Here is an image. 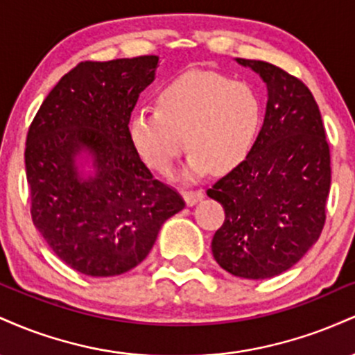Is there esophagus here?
I'll list each match as a JSON object with an SVG mask.
<instances>
[{
	"instance_id": "obj_1",
	"label": "esophagus",
	"mask_w": 355,
	"mask_h": 355,
	"mask_svg": "<svg viewBox=\"0 0 355 355\" xmlns=\"http://www.w3.org/2000/svg\"><path fill=\"white\" fill-rule=\"evenodd\" d=\"M183 198H185L187 205L191 207V205H195L197 202L202 200L203 191L202 190H185L183 191Z\"/></svg>"
}]
</instances>
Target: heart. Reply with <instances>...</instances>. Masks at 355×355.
<instances>
[{
	"label": "heart",
	"mask_w": 355,
	"mask_h": 355,
	"mask_svg": "<svg viewBox=\"0 0 355 355\" xmlns=\"http://www.w3.org/2000/svg\"><path fill=\"white\" fill-rule=\"evenodd\" d=\"M157 101L158 108L133 115L130 135L160 173L172 170L185 141L191 150L187 177L235 168L250 153L262 123L257 89L217 71L183 73L160 89Z\"/></svg>",
	"instance_id": "b5f03b06"
}]
</instances>
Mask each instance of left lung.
Returning a JSON list of instances; mask_svg holds the SVG:
<instances>
[{"instance_id":"obj_1","label":"left lung","mask_w":355,"mask_h":355,"mask_svg":"<svg viewBox=\"0 0 355 355\" xmlns=\"http://www.w3.org/2000/svg\"><path fill=\"white\" fill-rule=\"evenodd\" d=\"M237 61L266 81L268 100L250 153L207 190L225 210L211 254L229 274L257 280L288 270L319 240L331 190V148L302 80L267 61Z\"/></svg>"}]
</instances>
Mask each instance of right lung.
<instances>
[{
    "mask_svg": "<svg viewBox=\"0 0 355 355\" xmlns=\"http://www.w3.org/2000/svg\"><path fill=\"white\" fill-rule=\"evenodd\" d=\"M158 56L81 61L55 85L26 135L24 165L31 218L56 255L80 274L132 270L152 250L160 227L185 202L141 162L130 116L155 80ZM92 157L96 175L74 162Z\"/></svg>",
    "mask_w": 355,
    "mask_h": 355,
    "instance_id": "right-lung-1",
    "label": "right lung"
}]
</instances>
